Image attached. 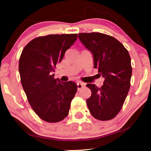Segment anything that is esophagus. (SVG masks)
Instances as JSON below:
<instances>
[{
	"label": "esophagus",
	"instance_id": "obj_1",
	"mask_svg": "<svg viewBox=\"0 0 151 151\" xmlns=\"http://www.w3.org/2000/svg\"><path fill=\"white\" fill-rule=\"evenodd\" d=\"M77 86H78V91H80L81 88H82L84 87V84L83 83H81V82H78L77 83Z\"/></svg>",
	"mask_w": 151,
	"mask_h": 151
}]
</instances>
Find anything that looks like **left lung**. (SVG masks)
Returning <instances> with one entry per match:
<instances>
[{
    "label": "left lung",
    "mask_w": 151,
    "mask_h": 151,
    "mask_svg": "<svg viewBox=\"0 0 151 151\" xmlns=\"http://www.w3.org/2000/svg\"><path fill=\"white\" fill-rule=\"evenodd\" d=\"M78 37L93 55L94 68L105 78L101 87L86 84L91 91V96L86 100L87 106L96 119L110 120L122 108L131 86L132 67L129 51L109 35L80 33Z\"/></svg>",
    "instance_id": "1"
}]
</instances>
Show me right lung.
<instances>
[{
  "label": "right lung",
  "mask_w": 151,
  "mask_h": 151,
  "mask_svg": "<svg viewBox=\"0 0 151 151\" xmlns=\"http://www.w3.org/2000/svg\"><path fill=\"white\" fill-rule=\"evenodd\" d=\"M77 38V34L37 37L20 55L18 69L22 88L34 112L47 122H58L67 116L78 91L75 82H60L52 74Z\"/></svg>",
  "instance_id": "obj_1"
}]
</instances>
